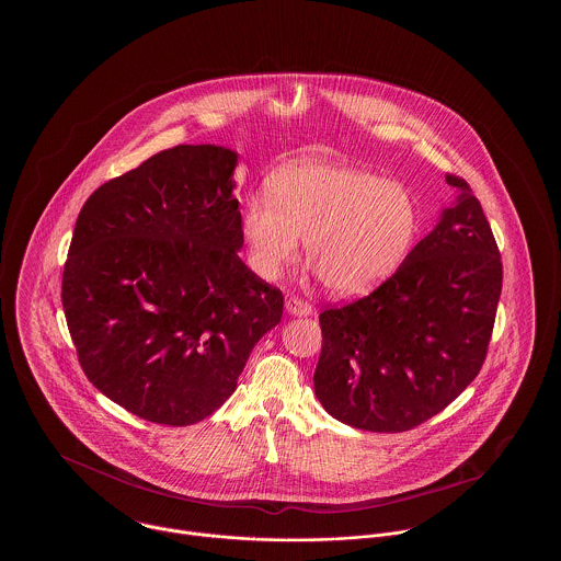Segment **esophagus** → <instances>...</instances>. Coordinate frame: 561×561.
<instances>
[{"mask_svg":"<svg viewBox=\"0 0 561 561\" xmlns=\"http://www.w3.org/2000/svg\"><path fill=\"white\" fill-rule=\"evenodd\" d=\"M286 309H288V313H293V316H311L313 313V307L307 302V300H302V298H296V296H290L288 300H286Z\"/></svg>","mask_w":561,"mask_h":561,"instance_id":"34e87169","label":"esophagus"}]
</instances>
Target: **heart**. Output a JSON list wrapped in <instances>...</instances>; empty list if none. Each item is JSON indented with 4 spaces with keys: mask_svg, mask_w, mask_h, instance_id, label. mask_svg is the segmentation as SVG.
I'll return each mask as SVG.
<instances>
[{
    "mask_svg": "<svg viewBox=\"0 0 561 561\" xmlns=\"http://www.w3.org/2000/svg\"><path fill=\"white\" fill-rule=\"evenodd\" d=\"M267 195L241 213L248 263L275 279L298 252L332 293H368L391 277L414 248L421 227L412 193L368 170L328 161H300L279 170Z\"/></svg>",
    "mask_w": 561,
    "mask_h": 561,
    "instance_id": "obj_1",
    "label": "heart"
}]
</instances>
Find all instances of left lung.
<instances>
[{
  "mask_svg": "<svg viewBox=\"0 0 561 561\" xmlns=\"http://www.w3.org/2000/svg\"><path fill=\"white\" fill-rule=\"evenodd\" d=\"M437 227L376 290L321 311L316 396L336 421L374 433L423 425L480 374L503 263L480 199L460 176Z\"/></svg>",
  "mask_w": 561,
  "mask_h": 561,
  "instance_id": "left-lung-1",
  "label": "left lung"
}]
</instances>
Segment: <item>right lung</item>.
Segmentation results:
<instances>
[{
  "instance_id": "1",
  "label": "right lung",
  "mask_w": 561,
  "mask_h": 561,
  "mask_svg": "<svg viewBox=\"0 0 561 561\" xmlns=\"http://www.w3.org/2000/svg\"><path fill=\"white\" fill-rule=\"evenodd\" d=\"M238 153L179 145L83 204L62 309L88 380L142 421H204L238 387L284 294L243 265Z\"/></svg>"
}]
</instances>
